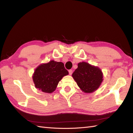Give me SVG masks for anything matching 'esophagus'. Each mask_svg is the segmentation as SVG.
<instances>
[{
    "label": "esophagus",
    "instance_id": "obj_1",
    "mask_svg": "<svg viewBox=\"0 0 133 133\" xmlns=\"http://www.w3.org/2000/svg\"><path fill=\"white\" fill-rule=\"evenodd\" d=\"M72 73H73V70H71V69L69 70V75H71Z\"/></svg>",
    "mask_w": 133,
    "mask_h": 133
}]
</instances>
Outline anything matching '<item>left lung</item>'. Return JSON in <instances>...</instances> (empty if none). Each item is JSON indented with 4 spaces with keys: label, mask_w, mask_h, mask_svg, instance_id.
Masks as SVG:
<instances>
[{
    "label": "left lung",
    "mask_w": 133,
    "mask_h": 133,
    "mask_svg": "<svg viewBox=\"0 0 133 133\" xmlns=\"http://www.w3.org/2000/svg\"><path fill=\"white\" fill-rule=\"evenodd\" d=\"M78 87L84 92H92L98 89L103 80V73L97 66L80 62L72 74Z\"/></svg>",
    "instance_id": "1"
}]
</instances>
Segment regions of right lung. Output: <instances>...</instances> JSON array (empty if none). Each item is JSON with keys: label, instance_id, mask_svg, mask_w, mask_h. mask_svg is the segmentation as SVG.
<instances>
[{"label": "right lung", "instance_id": "obj_1", "mask_svg": "<svg viewBox=\"0 0 133 133\" xmlns=\"http://www.w3.org/2000/svg\"><path fill=\"white\" fill-rule=\"evenodd\" d=\"M69 74L62 62L51 60L36 68L33 75L35 87L47 93L53 92L63 76Z\"/></svg>", "mask_w": 133, "mask_h": 133}]
</instances>
